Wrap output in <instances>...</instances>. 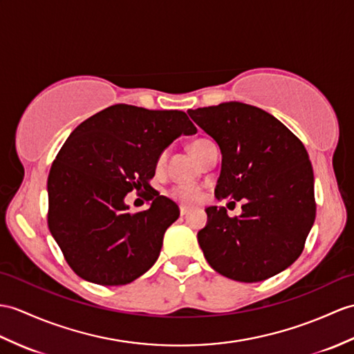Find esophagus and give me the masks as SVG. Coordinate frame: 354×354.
<instances>
[{
    "label": "esophagus",
    "instance_id": "esophagus-1",
    "mask_svg": "<svg viewBox=\"0 0 354 354\" xmlns=\"http://www.w3.org/2000/svg\"><path fill=\"white\" fill-rule=\"evenodd\" d=\"M188 211H190V209H188L187 207H180V208H179V212H180V216H183V217L188 214Z\"/></svg>",
    "mask_w": 354,
    "mask_h": 354
}]
</instances>
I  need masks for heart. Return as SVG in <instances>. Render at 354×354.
Wrapping results in <instances>:
<instances>
[{
  "label": "heart",
  "instance_id": "obj_1",
  "mask_svg": "<svg viewBox=\"0 0 354 354\" xmlns=\"http://www.w3.org/2000/svg\"><path fill=\"white\" fill-rule=\"evenodd\" d=\"M207 143H208L207 140H196V142L192 143L190 151L194 155V158L197 157V153H199V151L202 149V146L207 145ZM162 158L164 157L161 155L160 160H158L160 164H161ZM171 197H174V199H176V201H179V202H183V203H194L202 197V192L194 185L183 184V185H176L174 190H171Z\"/></svg>",
  "mask_w": 354,
  "mask_h": 354
}]
</instances>
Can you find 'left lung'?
<instances>
[{
	"mask_svg": "<svg viewBox=\"0 0 354 354\" xmlns=\"http://www.w3.org/2000/svg\"><path fill=\"white\" fill-rule=\"evenodd\" d=\"M216 140V197L243 201L241 216L208 207L197 234L208 264L238 282H261L300 257L315 220L314 171L300 140L270 113L243 102L188 110Z\"/></svg>",
	"mask_w": 354,
	"mask_h": 354,
	"instance_id": "left-lung-1",
	"label": "left lung"
}]
</instances>
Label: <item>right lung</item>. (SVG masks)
I'll use <instances>...</instances> for the list:
<instances>
[{"instance_id": "1", "label": "right lung", "mask_w": 354, "mask_h": 354, "mask_svg": "<svg viewBox=\"0 0 354 354\" xmlns=\"http://www.w3.org/2000/svg\"><path fill=\"white\" fill-rule=\"evenodd\" d=\"M196 134L184 111L116 104L72 131L48 175V226L84 281L127 285L160 257L178 205L149 185L161 152ZM148 190L149 210L128 213L124 196Z\"/></svg>"}]
</instances>
